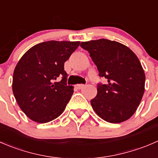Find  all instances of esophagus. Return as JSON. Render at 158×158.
Here are the masks:
<instances>
[{
    "label": "esophagus",
    "mask_w": 158,
    "mask_h": 158,
    "mask_svg": "<svg viewBox=\"0 0 158 158\" xmlns=\"http://www.w3.org/2000/svg\"><path fill=\"white\" fill-rule=\"evenodd\" d=\"M85 87V85L83 84H78V85H76V88H77L78 89H82Z\"/></svg>",
    "instance_id": "34e87169"
}]
</instances>
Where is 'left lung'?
I'll return each mask as SVG.
<instances>
[{"label": "left lung", "instance_id": "1", "mask_svg": "<svg viewBox=\"0 0 158 158\" xmlns=\"http://www.w3.org/2000/svg\"><path fill=\"white\" fill-rule=\"evenodd\" d=\"M80 47L90 54L100 78L106 79V84L98 83L92 109L110 123L128 120L144 92L145 75L137 56L126 46L106 39L82 42Z\"/></svg>", "mask_w": 158, "mask_h": 158}]
</instances>
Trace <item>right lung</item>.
Here are the masks:
<instances>
[{
	"instance_id": "add662e5",
	"label": "right lung",
	"mask_w": 158,
	"mask_h": 158,
	"mask_svg": "<svg viewBox=\"0 0 158 158\" xmlns=\"http://www.w3.org/2000/svg\"><path fill=\"white\" fill-rule=\"evenodd\" d=\"M79 44V41L43 42L31 47L19 60L13 75V92L31 120L47 123L66 109L73 86L67 85L64 63ZM58 77L61 80L54 82Z\"/></svg>"
}]
</instances>
